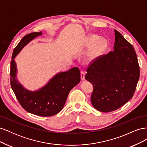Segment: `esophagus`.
Wrapping results in <instances>:
<instances>
[{"label": "esophagus", "instance_id": "34e87169", "mask_svg": "<svg viewBox=\"0 0 147 147\" xmlns=\"http://www.w3.org/2000/svg\"><path fill=\"white\" fill-rule=\"evenodd\" d=\"M81 79L82 80H84V75H85V74L83 72V71H81Z\"/></svg>", "mask_w": 147, "mask_h": 147}]
</instances>
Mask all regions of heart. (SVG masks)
<instances>
[{
    "mask_svg": "<svg viewBox=\"0 0 147 147\" xmlns=\"http://www.w3.org/2000/svg\"><path fill=\"white\" fill-rule=\"evenodd\" d=\"M99 40V37L97 36V35H91V36L88 39V40L86 41V43L85 44L86 47H90L92 45H94ZM106 47V42L104 40H101L98 43L96 44V45L95 47L93 48V50L92 52L90 53V55H89V57L90 58L92 59L94 58V57H96L97 55H99L100 53L104 50V49Z\"/></svg>",
    "mask_w": 147,
    "mask_h": 147,
    "instance_id": "b5f03b06",
    "label": "heart"
}]
</instances>
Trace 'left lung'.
Returning a JSON list of instances; mask_svg holds the SVG:
<instances>
[{"label": "left lung", "instance_id": "obj_1", "mask_svg": "<svg viewBox=\"0 0 147 147\" xmlns=\"http://www.w3.org/2000/svg\"><path fill=\"white\" fill-rule=\"evenodd\" d=\"M113 51L92 61L85 79L92 83V106L102 112L117 110L134 95L140 76V67L131 44L115 29Z\"/></svg>", "mask_w": 147, "mask_h": 147}]
</instances>
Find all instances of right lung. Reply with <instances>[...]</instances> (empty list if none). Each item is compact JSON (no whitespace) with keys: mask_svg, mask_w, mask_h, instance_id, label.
Listing matches in <instances>:
<instances>
[{"mask_svg":"<svg viewBox=\"0 0 147 147\" xmlns=\"http://www.w3.org/2000/svg\"><path fill=\"white\" fill-rule=\"evenodd\" d=\"M42 32L29 34L21 40L13 52L10 64V84L18 100L27 112L40 117H51L63 109L70 91L80 82V72L74 67L59 72L37 91L25 89L16 79L17 68L15 57L28 43Z\"/></svg>","mask_w":147,"mask_h":147,"instance_id":"right-lung-1","label":"right lung"}]
</instances>
